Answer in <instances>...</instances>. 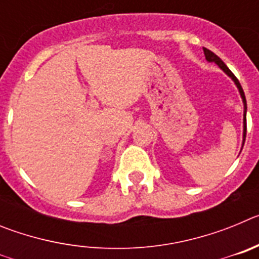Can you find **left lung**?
Masks as SVG:
<instances>
[{"mask_svg":"<svg viewBox=\"0 0 259 259\" xmlns=\"http://www.w3.org/2000/svg\"><path fill=\"white\" fill-rule=\"evenodd\" d=\"M203 53H205V57H206V59L209 62H215L217 65L219 66V67L222 68V70L226 72V74L228 75L230 77H232V80L235 81V84L237 85V88H239L240 91V95H241L242 97V101H244V109H245V111H244V141H245V137H246V100H245V95H244V91H242L241 88V84H240V81L237 80V77L235 76V75L232 74V71L230 70V68L226 66V63H224L223 61H222L221 58H219L217 54H214V53L211 52V50L206 49V48H203Z\"/></svg>","mask_w":259,"mask_h":259,"instance_id":"1","label":"left lung"}]
</instances>
